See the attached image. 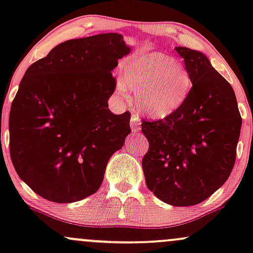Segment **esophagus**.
I'll return each instance as SVG.
<instances>
[{
    "mask_svg": "<svg viewBox=\"0 0 253 253\" xmlns=\"http://www.w3.org/2000/svg\"><path fill=\"white\" fill-rule=\"evenodd\" d=\"M130 128H132V132H138L140 129V119L135 114H132L130 117Z\"/></svg>",
    "mask_w": 253,
    "mask_h": 253,
    "instance_id": "obj_1",
    "label": "esophagus"
}]
</instances>
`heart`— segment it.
<instances>
[{"label": "heart", "mask_w": 253, "mask_h": 253, "mask_svg": "<svg viewBox=\"0 0 253 253\" xmlns=\"http://www.w3.org/2000/svg\"><path fill=\"white\" fill-rule=\"evenodd\" d=\"M125 78H119L117 94L123 100L135 91L139 112L155 119L173 114L191 89L190 72L176 58L163 52L135 53L125 62Z\"/></svg>", "instance_id": "obj_1"}]
</instances>
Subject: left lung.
<instances>
[{
  "mask_svg": "<svg viewBox=\"0 0 253 253\" xmlns=\"http://www.w3.org/2000/svg\"><path fill=\"white\" fill-rule=\"evenodd\" d=\"M193 85L173 114L143 120L149 151L141 164L147 188L171 206L205 201L227 181L242 128L236 94L201 52L175 47Z\"/></svg>",
  "mask_w": 253,
  "mask_h": 253,
  "instance_id": "8db88e82",
  "label": "left lung"
}]
</instances>
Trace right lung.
<instances>
[{"label": "right lung", "instance_id": "right-lung-1", "mask_svg": "<svg viewBox=\"0 0 253 253\" xmlns=\"http://www.w3.org/2000/svg\"><path fill=\"white\" fill-rule=\"evenodd\" d=\"M129 51L120 34H97L59 43L27 69L11 103L9 151L38 195L69 203L101 187L130 133V113L108 109L117 88L112 70Z\"/></svg>", "mask_w": 253, "mask_h": 253}]
</instances>
